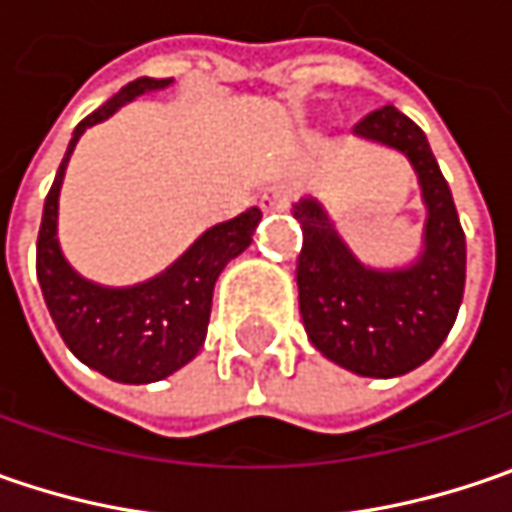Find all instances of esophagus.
I'll return each instance as SVG.
<instances>
[{"instance_id": "34e87169", "label": "esophagus", "mask_w": 512, "mask_h": 512, "mask_svg": "<svg viewBox=\"0 0 512 512\" xmlns=\"http://www.w3.org/2000/svg\"><path fill=\"white\" fill-rule=\"evenodd\" d=\"M289 206V194L280 189V186H272L260 194V209L263 212H283Z\"/></svg>"}]
</instances>
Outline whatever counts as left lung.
Here are the masks:
<instances>
[{
  "mask_svg": "<svg viewBox=\"0 0 512 512\" xmlns=\"http://www.w3.org/2000/svg\"><path fill=\"white\" fill-rule=\"evenodd\" d=\"M355 134L401 151L418 174L427 206L424 249L401 269H372L352 255L315 197L292 214L303 229L298 257L300 318L309 341L338 367L367 378L407 375L444 344L464 298L467 243L450 186L424 131L384 105Z\"/></svg>",
  "mask_w": 512,
  "mask_h": 512,
  "instance_id": "left-lung-1",
  "label": "left lung"
}]
</instances>
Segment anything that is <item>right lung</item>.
<instances>
[{"label": "right lung", "instance_id": "add662e5", "mask_svg": "<svg viewBox=\"0 0 512 512\" xmlns=\"http://www.w3.org/2000/svg\"><path fill=\"white\" fill-rule=\"evenodd\" d=\"M171 82L174 79H134L77 125L59 163L54 186L45 197L36 240V278L62 341L85 367L97 369L120 384L163 381L200 352L212 315L214 283L232 257L249 249L263 217L260 209L252 206L249 212L217 223L200 234L166 272L137 286L111 289L85 280L71 269L56 240V214L62 177L79 137L85 128L120 111L125 102L148 91H163Z\"/></svg>", "mask_w": 512, "mask_h": 512}]
</instances>
